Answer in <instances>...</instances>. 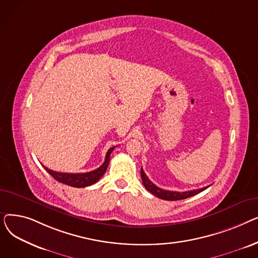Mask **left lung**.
<instances>
[{"instance_id":"8db88e82","label":"left lung","mask_w":258,"mask_h":258,"mask_svg":"<svg viewBox=\"0 0 258 258\" xmlns=\"http://www.w3.org/2000/svg\"><path fill=\"white\" fill-rule=\"evenodd\" d=\"M141 179H142V183H143L144 187L147 189L148 191L153 194L154 196H156L157 198L162 199V200H166V201H179V200L190 198V197H194V196L202 192L203 190H205V189H207L209 187V186H207V187H203L201 189H194V190L184 191V192L165 190V189H162V188H159L158 186H156L150 179H148L142 168H141Z\"/></svg>"}]
</instances>
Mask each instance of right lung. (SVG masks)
Here are the masks:
<instances>
[{
    "label": "right lung",
    "instance_id": "obj_1",
    "mask_svg": "<svg viewBox=\"0 0 258 258\" xmlns=\"http://www.w3.org/2000/svg\"><path fill=\"white\" fill-rule=\"evenodd\" d=\"M115 147H111L110 150L107 151L106 156H105V160L103 162V164L98 167L97 169L89 171V172H84V173H67V172H58V171H53L47 167H45V169L52 175V177L55 179L56 181L62 183V184H67L72 187H77V188H83V187H87L90 186L94 183H96L102 175L104 174V172L106 171L107 165L110 163V156L112 154V152L114 151Z\"/></svg>",
    "mask_w": 258,
    "mask_h": 258
}]
</instances>
